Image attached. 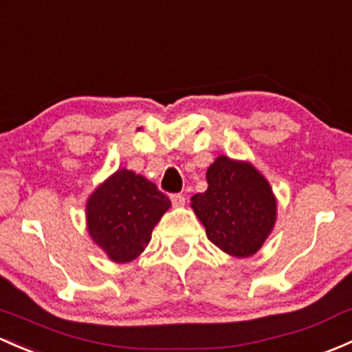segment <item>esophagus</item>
I'll list each match as a JSON object with an SVG mask.
<instances>
[{
    "label": "esophagus",
    "mask_w": 352,
    "mask_h": 352,
    "mask_svg": "<svg viewBox=\"0 0 352 352\" xmlns=\"http://www.w3.org/2000/svg\"><path fill=\"white\" fill-rule=\"evenodd\" d=\"M170 199H172L173 207H184V206H186V197H184L182 194H173Z\"/></svg>",
    "instance_id": "esophagus-1"
}]
</instances>
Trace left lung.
Listing matches in <instances>:
<instances>
[{
    "label": "left lung",
    "mask_w": 352,
    "mask_h": 352,
    "mask_svg": "<svg viewBox=\"0 0 352 352\" xmlns=\"http://www.w3.org/2000/svg\"><path fill=\"white\" fill-rule=\"evenodd\" d=\"M207 190L190 199L207 238L234 258L261 250L276 223V197L253 164L219 155L206 173Z\"/></svg>",
    "instance_id": "obj_1"
}]
</instances>
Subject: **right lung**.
Instances as JSON below:
<instances>
[{
    "label": "right lung",
    "mask_w": 352,
    "mask_h": 352,
    "mask_svg": "<svg viewBox=\"0 0 352 352\" xmlns=\"http://www.w3.org/2000/svg\"><path fill=\"white\" fill-rule=\"evenodd\" d=\"M170 206V199L145 177L118 168L89 195L87 232L111 261L129 263L145 251Z\"/></svg>",
    "instance_id": "add662e5"
}]
</instances>
